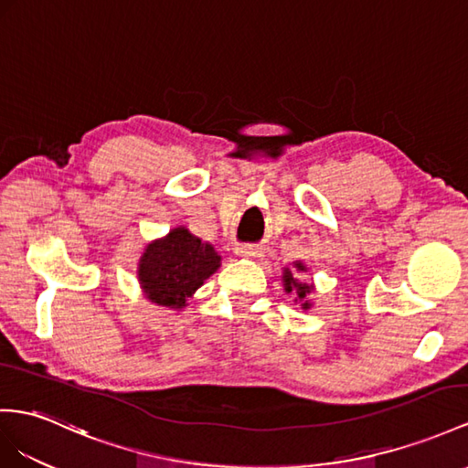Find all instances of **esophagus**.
I'll return each mask as SVG.
<instances>
[{"label":"esophagus","mask_w":468,"mask_h":468,"mask_svg":"<svg viewBox=\"0 0 468 468\" xmlns=\"http://www.w3.org/2000/svg\"><path fill=\"white\" fill-rule=\"evenodd\" d=\"M235 253L239 257H262V249L257 245H250V243H241L235 247Z\"/></svg>","instance_id":"34e87169"}]
</instances>
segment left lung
I'll return each instance as SVG.
<instances>
[{
    "label": "left lung",
    "mask_w": 468,
    "mask_h": 468,
    "mask_svg": "<svg viewBox=\"0 0 468 468\" xmlns=\"http://www.w3.org/2000/svg\"><path fill=\"white\" fill-rule=\"evenodd\" d=\"M296 271H304V265L303 262H296ZM282 281H284V289H286V292H296V296L301 298H306V294H310V291H313V286H308L306 282H298L294 277H292V272L289 271V269H284V274H282ZM303 308L306 310V308H310V303L308 301H303Z\"/></svg>",
    "instance_id": "obj_1"
}]
</instances>
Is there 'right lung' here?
I'll return each mask as SVG.
<instances>
[{
	"mask_svg": "<svg viewBox=\"0 0 468 468\" xmlns=\"http://www.w3.org/2000/svg\"><path fill=\"white\" fill-rule=\"evenodd\" d=\"M219 262L221 257L209 243H201V239L177 227L146 247L140 259L138 279L152 303L184 308L203 281L219 269Z\"/></svg>",
	"mask_w": 468,
	"mask_h": 468,
	"instance_id": "1",
	"label": "right lung"
}]
</instances>
